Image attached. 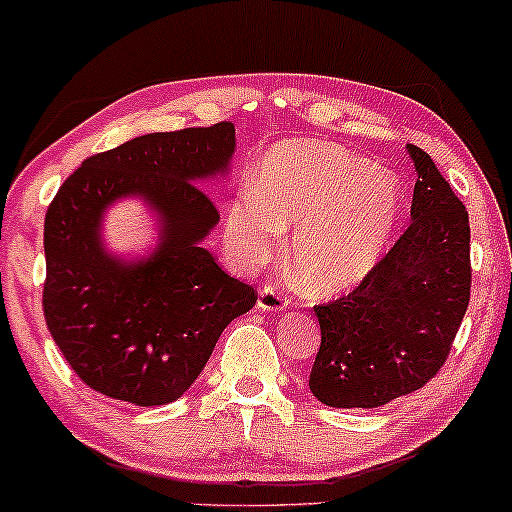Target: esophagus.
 Listing matches in <instances>:
<instances>
[{"instance_id": "34e87169", "label": "esophagus", "mask_w": 512, "mask_h": 512, "mask_svg": "<svg viewBox=\"0 0 512 512\" xmlns=\"http://www.w3.org/2000/svg\"><path fill=\"white\" fill-rule=\"evenodd\" d=\"M256 308L263 310V313H280V310L287 308V298L275 287H263L261 294H258Z\"/></svg>"}]
</instances>
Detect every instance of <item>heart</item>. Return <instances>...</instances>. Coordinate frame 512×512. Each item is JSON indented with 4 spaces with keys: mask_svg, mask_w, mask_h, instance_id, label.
Wrapping results in <instances>:
<instances>
[{
    "mask_svg": "<svg viewBox=\"0 0 512 512\" xmlns=\"http://www.w3.org/2000/svg\"><path fill=\"white\" fill-rule=\"evenodd\" d=\"M400 214L395 176L336 145L289 141L261 159L254 192L232 202L225 244L237 268L256 270L296 228L291 270L308 291L334 296L367 280Z\"/></svg>",
    "mask_w": 512,
    "mask_h": 512,
    "instance_id": "b5f03b06",
    "label": "heart"
}]
</instances>
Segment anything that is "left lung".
Instances as JSON below:
<instances>
[{"label":"left lung","mask_w":512,"mask_h":512,"mask_svg":"<svg viewBox=\"0 0 512 512\" xmlns=\"http://www.w3.org/2000/svg\"><path fill=\"white\" fill-rule=\"evenodd\" d=\"M407 152L418 174L409 228L360 287L315 305L310 393L327 407L376 409L426 386L468 310V211L428 152Z\"/></svg>","instance_id":"1"}]
</instances>
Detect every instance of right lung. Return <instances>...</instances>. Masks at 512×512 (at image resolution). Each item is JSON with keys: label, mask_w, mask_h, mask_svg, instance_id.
Returning a JSON list of instances; mask_svg holds the SVG:
<instances>
[{"label": "right lung", "mask_w": 512, "mask_h": 512, "mask_svg": "<svg viewBox=\"0 0 512 512\" xmlns=\"http://www.w3.org/2000/svg\"><path fill=\"white\" fill-rule=\"evenodd\" d=\"M235 126L145 134L84 159L44 221V317L75 374L96 393L138 407L181 397L223 329L256 291L202 247L218 211L199 185L228 176ZM136 196L158 216L160 240L126 262L102 240L104 211Z\"/></svg>", "instance_id": "right-lung-1"}]
</instances>
